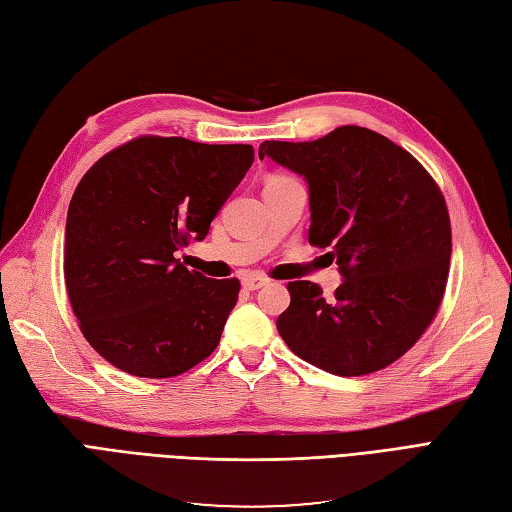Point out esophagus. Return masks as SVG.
Masks as SVG:
<instances>
[{
  "label": "esophagus",
  "instance_id": "1",
  "mask_svg": "<svg viewBox=\"0 0 512 512\" xmlns=\"http://www.w3.org/2000/svg\"><path fill=\"white\" fill-rule=\"evenodd\" d=\"M266 283H268V279L261 277V275H255V272H251V275H246L242 279V285L246 290H259V288H264Z\"/></svg>",
  "mask_w": 512,
  "mask_h": 512
}]
</instances>
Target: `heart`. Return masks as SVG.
Returning <instances> with one entry per match:
<instances>
[{
    "instance_id": "obj_1",
    "label": "heart",
    "mask_w": 512,
    "mask_h": 512,
    "mask_svg": "<svg viewBox=\"0 0 512 512\" xmlns=\"http://www.w3.org/2000/svg\"><path fill=\"white\" fill-rule=\"evenodd\" d=\"M272 178H283V176H272Z\"/></svg>"
}]
</instances>
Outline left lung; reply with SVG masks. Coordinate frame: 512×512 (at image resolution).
I'll return each instance as SVG.
<instances>
[{
  "label": "left lung",
  "instance_id": "1",
  "mask_svg": "<svg viewBox=\"0 0 512 512\" xmlns=\"http://www.w3.org/2000/svg\"><path fill=\"white\" fill-rule=\"evenodd\" d=\"M310 183V244L342 272L334 299L290 281L277 329L290 351L331 375L382 371L410 351L441 307L451 257L447 202L432 174L395 141L340 126L316 141H264Z\"/></svg>",
  "mask_w": 512,
  "mask_h": 512
}]
</instances>
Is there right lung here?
I'll return each mask as SVG.
<instances>
[{
	"mask_svg": "<svg viewBox=\"0 0 512 512\" xmlns=\"http://www.w3.org/2000/svg\"><path fill=\"white\" fill-rule=\"evenodd\" d=\"M253 161L248 144L141 135L82 176L67 211L63 270L82 336L106 362L165 379L216 351L240 279H207L174 253L205 240Z\"/></svg>",
	"mask_w": 512,
	"mask_h": 512,
	"instance_id": "add662e5",
	"label": "right lung"
}]
</instances>
